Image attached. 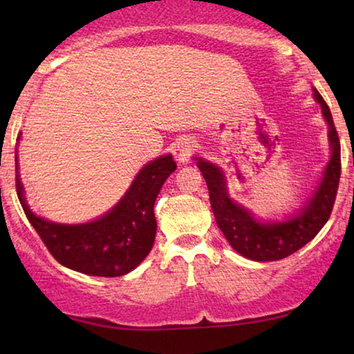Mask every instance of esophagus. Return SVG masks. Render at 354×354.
<instances>
[{
    "instance_id": "1",
    "label": "esophagus",
    "mask_w": 354,
    "mask_h": 354,
    "mask_svg": "<svg viewBox=\"0 0 354 354\" xmlns=\"http://www.w3.org/2000/svg\"><path fill=\"white\" fill-rule=\"evenodd\" d=\"M195 149H196L195 140L182 138L178 140L176 147H174V156H176L178 162H187L188 159L192 158V154L195 153Z\"/></svg>"
}]
</instances>
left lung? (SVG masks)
<instances>
[{
  "instance_id": "1",
  "label": "left lung",
  "mask_w": 354,
  "mask_h": 354,
  "mask_svg": "<svg viewBox=\"0 0 354 354\" xmlns=\"http://www.w3.org/2000/svg\"><path fill=\"white\" fill-rule=\"evenodd\" d=\"M314 98L321 104L322 114L328 124V140L332 158L324 172L322 182L313 198H309L301 212L292 219L275 224L258 222L245 207L234 203L227 195L224 174L214 164L198 158L196 166L205 177L209 201L216 222L222 234L236 253L253 261H279L303 248L319 234L332 214L340 182L342 159L340 138H338L332 113L321 93L314 88Z\"/></svg>"
}]
</instances>
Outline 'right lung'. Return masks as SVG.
<instances>
[{"mask_svg":"<svg viewBox=\"0 0 354 354\" xmlns=\"http://www.w3.org/2000/svg\"><path fill=\"white\" fill-rule=\"evenodd\" d=\"M177 169L172 154L147 164L108 214L90 224L48 222L28 209L16 174V192L27 219L57 263L77 272L118 277L147 258L156 235L154 201L162 183Z\"/></svg>","mask_w":354,"mask_h":354,"instance_id":"obj_1","label":"right lung"}]
</instances>
